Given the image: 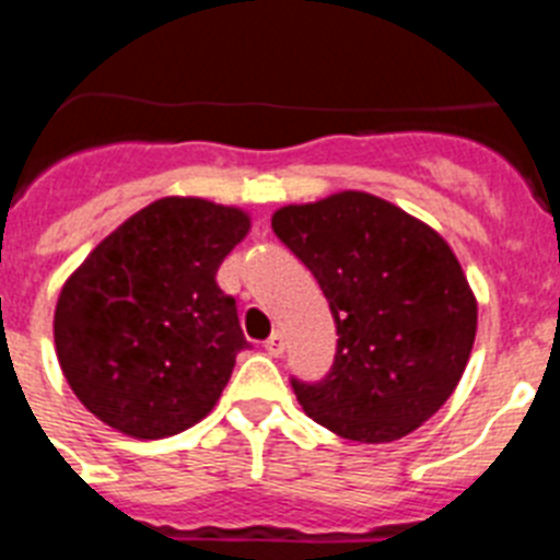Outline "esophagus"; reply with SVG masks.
I'll list each match as a JSON object with an SVG mask.
<instances>
[{"mask_svg":"<svg viewBox=\"0 0 560 560\" xmlns=\"http://www.w3.org/2000/svg\"><path fill=\"white\" fill-rule=\"evenodd\" d=\"M264 348H266V353L275 355V359H277V355H283V348H285V345H283V334H271L269 339L264 341Z\"/></svg>","mask_w":560,"mask_h":560,"instance_id":"esophagus-1","label":"esophagus"}]
</instances>
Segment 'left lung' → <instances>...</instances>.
I'll return each mask as SVG.
<instances>
[{"instance_id":"8db88e82","label":"left lung","mask_w":560,"mask_h":560,"mask_svg":"<svg viewBox=\"0 0 560 560\" xmlns=\"http://www.w3.org/2000/svg\"><path fill=\"white\" fill-rule=\"evenodd\" d=\"M271 230L316 277L339 334L325 378H291L305 415L359 443L407 438L454 393L477 336V300L454 252L359 190L283 207Z\"/></svg>"}]
</instances>
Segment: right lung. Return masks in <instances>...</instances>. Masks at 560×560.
I'll list each match as a JSON object with an SVG mask.
<instances>
[{
  "mask_svg": "<svg viewBox=\"0 0 560 560\" xmlns=\"http://www.w3.org/2000/svg\"><path fill=\"white\" fill-rule=\"evenodd\" d=\"M249 215L205 199L133 212L63 283L56 353L83 407L140 440L199 423L252 348L215 283Z\"/></svg>",
  "mask_w": 560,
  "mask_h": 560,
  "instance_id": "right-lung-1",
  "label": "right lung"
}]
</instances>
